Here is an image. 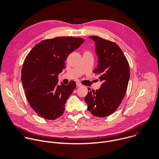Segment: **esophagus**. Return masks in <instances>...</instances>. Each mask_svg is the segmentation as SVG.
<instances>
[{"label": "esophagus", "mask_w": 159, "mask_h": 159, "mask_svg": "<svg viewBox=\"0 0 159 159\" xmlns=\"http://www.w3.org/2000/svg\"><path fill=\"white\" fill-rule=\"evenodd\" d=\"M76 86L78 87H80V86H82V84L81 83H80V82H76Z\"/></svg>", "instance_id": "obj_1"}]
</instances>
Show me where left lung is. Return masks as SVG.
Returning <instances> with one entry per match:
<instances>
[{
    "label": "left lung",
    "mask_w": 159,
    "mask_h": 159,
    "mask_svg": "<svg viewBox=\"0 0 159 159\" xmlns=\"http://www.w3.org/2000/svg\"><path fill=\"white\" fill-rule=\"evenodd\" d=\"M96 44L98 58L94 73L102 81L101 88L91 91L84 99L88 110L96 117H106L119 107L124 98L130 77L128 61L119 47L114 42L97 36L89 37Z\"/></svg>",
    "instance_id": "1"
}]
</instances>
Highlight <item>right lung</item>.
I'll return each mask as SVG.
<instances>
[{"mask_svg":"<svg viewBox=\"0 0 159 159\" xmlns=\"http://www.w3.org/2000/svg\"><path fill=\"white\" fill-rule=\"evenodd\" d=\"M84 40L55 37L37 43L26 57L21 80L29 104L40 117L54 120L65 111V103L76 88V82L58 85V75L65 68L68 55Z\"/></svg>","mask_w":159,"mask_h":159,"instance_id":"right-lung-1","label":"right lung"}]
</instances>
